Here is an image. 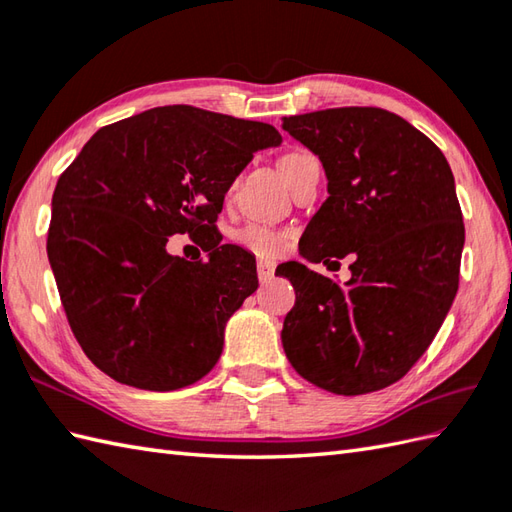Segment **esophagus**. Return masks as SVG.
Here are the masks:
<instances>
[{
	"mask_svg": "<svg viewBox=\"0 0 512 512\" xmlns=\"http://www.w3.org/2000/svg\"><path fill=\"white\" fill-rule=\"evenodd\" d=\"M275 275V264L273 262H266V259H259L257 262V277L262 284H266V281L273 279Z\"/></svg>",
	"mask_w": 512,
	"mask_h": 512,
	"instance_id": "obj_1",
	"label": "esophagus"
}]
</instances>
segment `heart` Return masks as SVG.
<instances>
[{
	"label": "heart",
	"mask_w": 512,
	"mask_h": 512,
	"mask_svg": "<svg viewBox=\"0 0 512 512\" xmlns=\"http://www.w3.org/2000/svg\"><path fill=\"white\" fill-rule=\"evenodd\" d=\"M314 160L317 158L308 154V151L292 149V151H286V154L279 158V171H281V176L286 178V182L290 184L292 178H295L303 167L310 165V162H314ZM235 239L244 248H248L250 253H257V255H277L279 250L284 248V235H281L279 231H273V228L262 226V224H248L244 228H239Z\"/></svg>",
	"instance_id": "heart-1"
}]
</instances>
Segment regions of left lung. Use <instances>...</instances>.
Returning <instances> with one entry per match:
<instances>
[{
  "instance_id": "left-lung-1",
  "label": "left lung",
  "mask_w": 512,
  "mask_h": 512,
  "mask_svg": "<svg viewBox=\"0 0 512 512\" xmlns=\"http://www.w3.org/2000/svg\"><path fill=\"white\" fill-rule=\"evenodd\" d=\"M281 127L319 156L328 178V200L301 237L303 259L334 270L352 257L345 286L299 262L281 268L297 292L284 352L332 394L378 391L427 352L458 292L464 224L451 167L380 107L288 116Z\"/></svg>"
}]
</instances>
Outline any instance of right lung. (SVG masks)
<instances>
[{
	"label": "right lung",
	"instance_id": "1",
	"mask_svg": "<svg viewBox=\"0 0 512 512\" xmlns=\"http://www.w3.org/2000/svg\"><path fill=\"white\" fill-rule=\"evenodd\" d=\"M273 125L191 105L101 127L52 195L48 259L85 356L118 383L171 391L215 367L233 312L257 290L255 257L213 222ZM189 232L206 263L171 256Z\"/></svg>",
	"mask_w": 512,
	"mask_h": 512
}]
</instances>
